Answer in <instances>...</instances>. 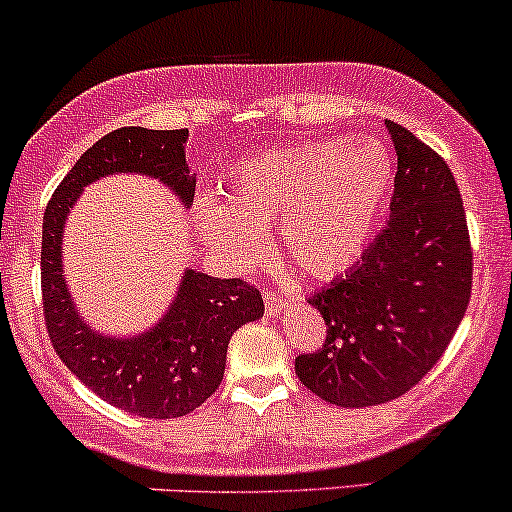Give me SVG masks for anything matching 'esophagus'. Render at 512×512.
<instances>
[{"instance_id": "1", "label": "esophagus", "mask_w": 512, "mask_h": 512, "mask_svg": "<svg viewBox=\"0 0 512 512\" xmlns=\"http://www.w3.org/2000/svg\"><path fill=\"white\" fill-rule=\"evenodd\" d=\"M263 300H266V314H271V317L283 312L285 304H287L285 297L278 295V292H273V290H266V297H263Z\"/></svg>"}]
</instances>
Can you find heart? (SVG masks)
<instances>
[{
	"label": "heart",
	"mask_w": 512,
	"mask_h": 512,
	"mask_svg": "<svg viewBox=\"0 0 512 512\" xmlns=\"http://www.w3.org/2000/svg\"><path fill=\"white\" fill-rule=\"evenodd\" d=\"M392 186L394 159L382 142L314 140L241 164L227 203H195V225L232 263L256 261L263 229L280 225L287 258L312 278H333L365 254Z\"/></svg>",
	"instance_id": "1"
}]
</instances>
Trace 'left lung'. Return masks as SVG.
<instances>
[{
  "instance_id": "left-lung-1",
  "label": "left lung",
  "mask_w": 512,
  "mask_h": 512,
  "mask_svg": "<svg viewBox=\"0 0 512 512\" xmlns=\"http://www.w3.org/2000/svg\"><path fill=\"white\" fill-rule=\"evenodd\" d=\"M387 130L396 149L392 215L363 261L309 297L326 321V341L295 358L304 387L343 409L416 387L472 297V241L450 166L394 120Z\"/></svg>"
}]
</instances>
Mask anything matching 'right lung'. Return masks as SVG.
<instances>
[{
	"label": "right lung",
	"instance_id": "add662e5",
	"mask_svg": "<svg viewBox=\"0 0 512 512\" xmlns=\"http://www.w3.org/2000/svg\"><path fill=\"white\" fill-rule=\"evenodd\" d=\"M188 130L120 128L101 137L55 188L43 215L40 287L50 343L94 394L145 418H179L215 394L225 375L227 346L239 326L263 317L261 292L239 278L186 271L169 312L132 338L96 333L79 319L62 278V227L91 181L108 174H145L193 203L186 164Z\"/></svg>",
	"mask_w": 512,
	"mask_h": 512
}]
</instances>
